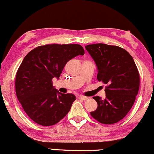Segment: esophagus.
<instances>
[{"instance_id":"obj_1","label":"esophagus","mask_w":154,"mask_h":154,"mask_svg":"<svg viewBox=\"0 0 154 154\" xmlns=\"http://www.w3.org/2000/svg\"><path fill=\"white\" fill-rule=\"evenodd\" d=\"M79 99L81 100H86L88 99V97H85V96H79Z\"/></svg>"}]
</instances>
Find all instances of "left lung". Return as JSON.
Segmentation results:
<instances>
[{
	"label": "left lung",
	"mask_w": 154,
	"mask_h": 154,
	"mask_svg": "<svg viewBox=\"0 0 154 154\" xmlns=\"http://www.w3.org/2000/svg\"><path fill=\"white\" fill-rule=\"evenodd\" d=\"M85 49L97 66L98 80L108 85L105 99L93 97L98 107L91 116L105 125L118 122L131 109L139 91L140 76L135 61L128 51L115 45L92 44Z\"/></svg>",
	"instance_id": "8db88e82"
}]
</instances>
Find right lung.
I'll return each mask as SVG.
<instances>
[{
  "instance_id": "add662e5",
  "label": "right lung",
  "mask_w": 154,
  "mask_h": 154,
  "mask_svg": "<svg viewBox=\"0 0 154 154\" xmlns=\"http://www.w3.org/2000/svg\"><path fill=\"white\" fill-rule=\"evenodd\" d=\"M84 54L78 44H50L35 48L24 58L16 75V94L35 122L51 126L68 114L75 95L59 93L52 79L59 78L69 60Z\"/></svg>"
}]
</instances>
